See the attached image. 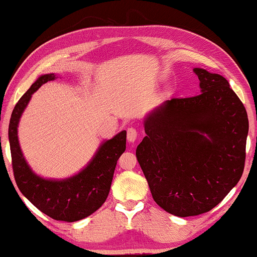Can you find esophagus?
<instances>
[{
  "label": "esophagus",
  "instance_id": "34e87169",
  "mask_svg": "<svg viewBox=\"0 0 257 257\" xmlns=\"http://www.w3.org/2000/svg\"><path fill=\"white\" fill-rule=\"evenodd\" d=\"M136 139H137V130L134 128V127L128 128V130H127V140H128V142L132 143Z\"/></svg>",
  "mask_w": 257,
  "mask_h": 257
}]
</instances>
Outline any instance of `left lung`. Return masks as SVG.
<instances>
[{"instance_id":"1","label":"left lung","mask_w":257,"mask_h":257,"mask_svg":"<svg viewBox=\"0 0 257 257\" xmlns=\"http://www.w3.org/2000/svg\"><path fill=\"white\" fill-rule=\"evenodd\" d=\"M193 72L201 93L166 100L153 110L136 149L154 200L182 218L211 211L236 185L249 128L228 81L204 68Z\"/></svg>"}]
</instances>
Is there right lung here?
<instances>
[{
    "mask_svg": "<svg viewBox=\"0 0 257 257\" xmlns=\"http://www.w3.org/2000/svg\"><path fill=\"white\" fill-rule=\"evenodd\" d=\"M55 79V74L39 77L14 108L9 123L12 165L14 177L22 194L39 211L55 220L74 222L91 215L106 201L117 160L125 150L127 132L123 130L101 144L91 163L71 178L50 180L35 175L21 151L17 139V125L32 93L42 85Z\"/></svg>",
    "mask_w": 257,
    "mask_h": 257,
    "instance_id": "1",
    "label": "right lung"
}]
</instances>
